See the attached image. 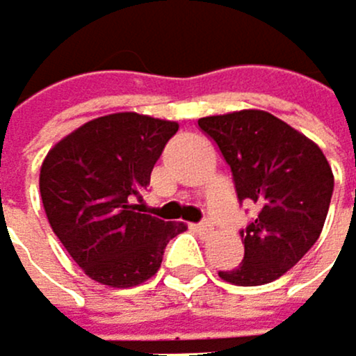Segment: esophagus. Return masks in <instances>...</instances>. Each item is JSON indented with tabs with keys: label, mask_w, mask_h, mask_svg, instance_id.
Returning a JSON list of instances; mask_svg holds the SVG:
<instances>
[{
	"label": "esophagus",
	"mask_w": 356,
	"mask_h": 356,
	"mask_svg": "<svg viewBox=\"0 0 356 356\" xmlns=\"http://www.w3.org/2000/svg\"><path fill=\"white\" fill-rule=\"evenodd\" d=\"M194 229L199 231L201 236H209V233H211V225H209V222H201V225H196Z\"/></svg>",
	"instance_id": "1"
}]
</instances>
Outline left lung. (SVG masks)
<instances>
[{
  "label": "left lung",
  "instance_id": "obj_1",
  "mask_svg": "<svg viewBox=\"0 0 356 356\" xmlns=\"http://www.w3.org/2000/svg\"><path fill=\"white\" fill-rule=\"evenodd\" d=\"M231 166L240 201L259 205L242 231L244 259L218 277L233 285H266L296 266L320 238L333 194L322 149L264 110L199 118Z\"/></svg>",
  "mask_w": 356,
  "mask_h": 356
}]
</instances>
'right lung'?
Segmentation results:
<instances>
[{
	"instance_id": "add662e5",
	"label": "right lung",
	"mask_w": 356,
	"mask_h": 356,
	"mask_svg": "<svg viewBox=\"0 0 356 356\" xmlns=\"http://www.w3.org/2000/svg\"><path fill=\"white\" fill-rule=\"evenodd\" d=\"M179 123L138 112L92 118L56 143L40 166V199L54 233L92 281L134 287L162 266L186 231L143 213L151 170Z\"/></svg>"
}]
</instances>
